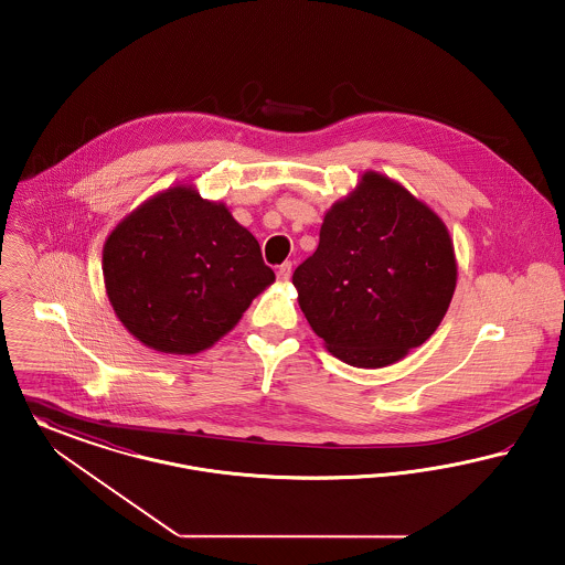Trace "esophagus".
I'll return each mask as SVG.
<instances>
[{"label": "esophagus", "mask_w": 565, "mask_h": 565, "mask_svg": "<svg viewBox=\"0 0 565 565\" xmlns=\"http://www.w3.org/2000/svg\"><path fill=\"white\" fill-rule=\"evenodd\" d=\"M291 271H294V264H291V262H285L282 266H278V269H276V276H278L280 280H289V278H291Z\"/></svg>", "instance_id": "esophagus-1"}]
</instances>
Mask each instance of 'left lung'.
<instances>
[{
  "instance_id": "obj_1",
  "label": "left lung",
  "mask_w": 565,
  "mask_h": 565,
  "mask_svg": "<svg viewBox=\"0 0 565 565\" xmlns=\"http://www.w3.org/2000/svg\"><path fill=\"white\" fill-rule=\"evenodd\" d=\"M294 285L329 353L355 367H385L438 329L457 264L440 216L402 184L367 172L327 212Z\"/></svg>"
}]
</instances>
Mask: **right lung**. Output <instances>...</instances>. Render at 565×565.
Wrapping results in <instances>:
<instances>
[{
    "label": "right lung",
    "mask_w": 565,
    "mask_h": 565,
    "mask_svg": "<svg viewBox=\"0 0 565 565\" xmlns=\"http://www.w3.org/2000/svg\"><path fill=\"white\" fill-rule=\"evenodd\" d=\"M104 280L129 333L159 353L193 355L238 323L274 271L230 210L174 186L106 239Z\"/></svg>",
    "instance_id": "right-lung-1"
}]
</instances>
